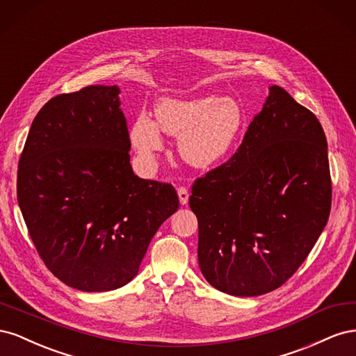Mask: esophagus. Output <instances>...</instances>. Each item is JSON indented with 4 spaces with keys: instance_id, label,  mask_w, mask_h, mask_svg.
<instances>
[{
    "instance_id": "34e87169",
    "label": "esophagus",
    "mask_w": 356,
    "mask_h": 356,
    "mask_svg": "<svg viewBox=\"0 0 356 356\" xmlns=\"http://www.w3.org/2000/svg\"><path fill=\"white\" fill-rule=\"evenodd\" d=\"M178 197H179V202L181 204H187L188 202V190L186 187H178Z\"/></svg>"
}]
</instances>
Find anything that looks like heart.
<instances>
[{
  "label": "heart",
  "instance_id": "obj_1",
  "mask_svg": "<svg viewBox=\"0 0 356 356\" xmlns=\"http://www.w3.org/2000/svg\"><path fill=\"white\" fill-rule=\"evenodd\" d=\"M245 123L242 106L233 98H165L156 105V123L139 115L132 127V143L144 157L163 145L160 131L178 136V153L193 168L208 169L230 154Z\"/></svg>",
  "mask_w": 356,
  "mask_h": 356
}]
</instances>
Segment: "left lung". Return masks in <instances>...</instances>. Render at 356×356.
<instances>
[{"label": "left lung", "mask_w": 356, "mask_h": 356, "mask_svg": "<svg viewBox=\"0 0 356 356\" xmlns=\"http://www.w3.org/2000/svg\"><path fill=\"white\" fill-rule=\"evenodd\" d=\"M199 267L225 294L282 286L303 264L331 209L327 138L316 115L272 86L225 163L191 187Z\"/></svg>", "instance_id": "8db88e82"}]
</instances>
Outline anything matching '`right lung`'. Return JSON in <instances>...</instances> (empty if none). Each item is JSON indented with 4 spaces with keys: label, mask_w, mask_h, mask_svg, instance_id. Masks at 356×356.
<instances>
[{
    "label": "right lung",
    "mask_w": 356,
    "mask_h": 356,
    "mask_svg": "<svg viewBox=\"0 0 356 356\" xmlns=\"http://www.w3.org/2000/svg\"><path fill=\"white\" fill-rule=\"evenodd\" d=\"M118 93L117 86H88L51 98L19 159L17 202L40 258L88 293L131 282L179 207L174 186L134 174Z\"/></svg>",
    "instance_id": "1"
}]
</instances>
